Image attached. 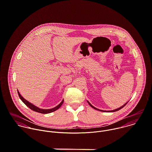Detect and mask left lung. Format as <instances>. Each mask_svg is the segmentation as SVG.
<instances>
[{"label":"left lung","mask_w":152,"mask_h":152,"mask_svg":"<svg viewBox=\"0 0 152 152\" xmlns=\"http://www.w3.org/2000/svg\"><path fill=\"white\" fill-rule=\"evenodd\" d=\"M87 102H88V103L89 104V105L91 107H93V109H96V110H99V111H102V112H115V111H117V110H120L121 109H122V107H124L126 104H127V103L128 102H126L125 104H124V105H122V106H121L120 107H119V108H117V109H114V110H100V109H97V108H96V107H94L88 100H87Z\"/></svg>","instance_id":"left-lung-1"}]
</instances>
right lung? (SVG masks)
I'll use <instances>...</instances> for the list:
<instances>
[{"label": "right lung", "mask_w": 152, "mask_h": 152, "mask_svg": "<svg viewBox=\"0 0 152 152\" xmlns=\"http://www.w3.org/2000/svg\"><path fill=\"white\" fill-rule=\"evenodd\" d=\"M18 91V95H19V97L20 98V99L22 100V102L27 106L30 109H31V110L35 111V112H39V113H45V114H46V113H51V112H53L55 110H56L57 109H58L61 106L62 104H63L64 103V99L62 100V101L58 105L56 106V107H53V108H52V109H41V108H39V107L34 105L33 104H32L31 103L29 102L28 101H27V100H26L20 93V92Z\"/></svg>", "instance_id": "add662e5"}]
</instances>
